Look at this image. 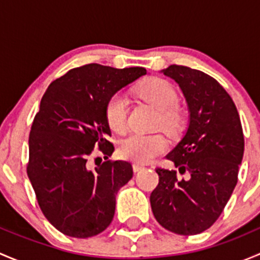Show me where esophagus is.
Here are the masks:
<instances>
[{"mask_svg":"<svg viewBox=\"0 0 260 260\" xmlns=\"http://www.w3.org/2000/svg\"><path fill=\"white\" fill-rule=\"evenodd\" d=\"M132 167H133V171L138 172V171H140V170H142L145 166H143V165H140V164H133Z\"/></svg>","mask_w":260,"mask_h":260,"instance_id":"esophagus-1","label":"esophagus"}]
</instances>
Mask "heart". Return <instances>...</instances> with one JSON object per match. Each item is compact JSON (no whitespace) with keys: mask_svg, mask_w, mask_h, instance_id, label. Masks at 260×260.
I'll return each mask as SVG.
<instances>
[{"mask_svg":"<svg viewBox=\"0 0 260 260\" xmlns=\"http://www.w3.org/2000/svg\"><path fill=\"white\" fill-rule=\"evenodd\" d=\"M141 99L158 111V124L167 133H175L180 128L181 115L177 111L179 95L167 80L152 78L143 81L137 89ZM106 118L113 132L122 133L127 128V99L115 94L106 106ZM167 142L161 135L133 133L119 142L118 152L123 158L136 162H147L162 153Z\"/></svg>","mask_w":260,"mask_h":260,"instance_id":"heart-1","label":"heart"}]
</instances>
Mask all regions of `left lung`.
<instances>
[{
    "label": "left lung",
    "mask_w": 260,
    "mask_h": 260,
    "mask_svg": "<svg viewBox=\"0 0 260 260\" xmlns=\"http://www.w3.org/2000/svg\"><path fill=\"white\" fill-rule=\"evenodd\" d=\"M162 73L179 84L188 107L187 129L166 156L187 177L157 169L152 212L175 234H200L216 221L238 182L242 123L233 99L210 75L182 65H170Z\"/></svg>",
    "instance_id": "obj_1"
}]
</instances>
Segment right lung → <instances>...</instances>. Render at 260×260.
I'll use <instances>...</instances> for the list:
<instances>
[{
	"label": "right lung",
	"instance_id": "1",
	"mask_svg": "<svg viewBox=\"0 0 260 260\" xmlns=\"http://www.w3.org/2000/svg\"><path fill=\"white\" fill-rule=\"evenodd\" d=\"M146 74L145 68L88 64L46 89L28 137L27 176L43 214L62 234L94 237L113 220L115 195L132 179V165L106 161L89 170L88 159L95 147L106 158L113 153L107 103Z\"/></svg>",
	"mask_w": 260,
	"mask_h": 260
}]
</instances>
